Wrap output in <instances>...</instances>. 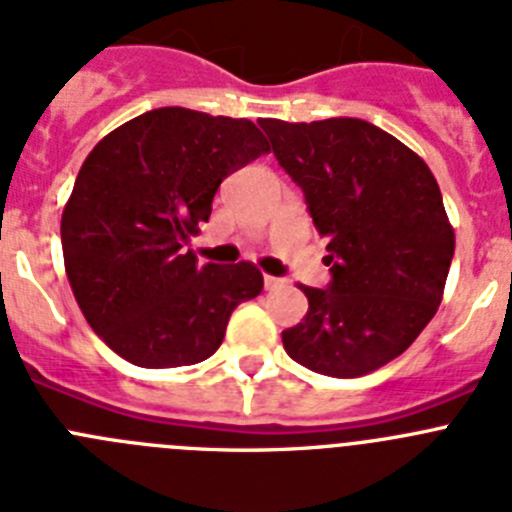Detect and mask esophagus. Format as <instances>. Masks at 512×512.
Instances as JSON below:
<instances>
[{
  "mask_svg": "<svg viewBox=\"0 0 512 512\" xmlns=\"http://www.w3.org/2000/svg\"><path fill=\"white\" fill-rule=\"evenodd\" d=\"M282 284H284V279H279V277H269V274L264 277V287L266 289H277V287H282Z\"/></svg>",
  "mask_w": 512,
  "mask_h": 512,
  "instance_id": "34e87169",
  "label": "esophagus"
}]
</instances>
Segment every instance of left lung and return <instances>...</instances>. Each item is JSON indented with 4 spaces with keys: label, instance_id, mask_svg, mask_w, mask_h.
Listing matches in <instances>:
<instances>
[{
    "label": "left lung",
    "instance_id": "left-lung-1",
    "mask_svg": "<svg viewBox=\"0 0 512 512\" xmlns=\"http://www.w3.org/2000/svg\"><path fill=\"white\" fill-rule=\"evenodd\" d=\"M282 169L305 192L328 241V289L300 287L307 315L282 333L297 364L364 377L431 323L454 259V228L428 164L395 135L354 117L261 120Z\"/></svg>",
    "mask_w": 512,
    "mask_h": 512
}]
</instances>
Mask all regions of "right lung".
I'll list each match as a JSON object with an SVG mask.
<instances>
[{"label":"right lung","instance_id":"right-lung-1","mask_svg":"<svg viewBox=\"0 0 512 512\" xmlns=\"http://www.w3.org/2000/svg\"><path fill=\"white\" fill-rule=\"evenodd\" d=\"M269 151L243 117L161 107L104 135L63 207V266L92 330L146 369L200 364L233 310L264 289L251 261L197 264L187 251L230 171Z\"/></svg>","mask_w":512,"mask_h":512}]
</instances>
